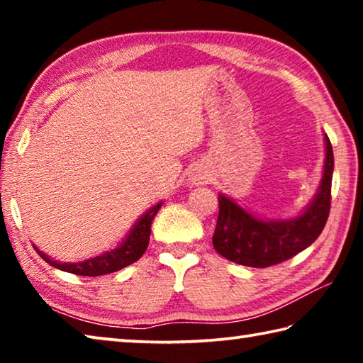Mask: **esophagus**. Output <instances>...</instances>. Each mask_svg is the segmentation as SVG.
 Segmentation results:
<instances>
[{"label": "esophagus", "instance_id": "obj_1", "mask_svg": "<svg viewBox=\"0 0 363 363\" xmlns=\"http://www.w3.org/2000/svg\"><path fill=\"white\" fill-rule=\"evenodd\" d=\"M201 179H205L203 174H201V173H195V174H194V181H195V182H199V181H201Z\"/></svg>", "mask_w": 363, "mask_h": 363}]
</instances>
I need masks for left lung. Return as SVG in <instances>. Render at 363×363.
I'll return each mask as SVG.
<instances>
[{
	"label": "left lung",
	"mask_w": 363,
	"mask_h": 363,
	"mask_svg": "<svg viewBox=\"0 0 363 363\" xmlns=\"http://www.w3.org/2000/svg\"><path fill=\"white\" fill-rule=\"evenodd\" d=\"M327 158L323 179L315 199L301 216L290 220H261L251 216L235 201L219 195V214L213 247L220 256L248 267H269L291 259L314 243L327 224L331 206L333 149L325 136Z\"/></svg>",
	"instance_id": "obj_1"
}]
</instances>
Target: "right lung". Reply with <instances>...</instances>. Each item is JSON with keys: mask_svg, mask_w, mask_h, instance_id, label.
Masks as SVG:
<instances>
[{"mask_svg": "<svg viewBox=\"0 0 363 363\" xmlns=\"http://www.w3.org/2000/svg\"><path fill=\"white\" fill-rule=\"evenodd\" d=\"M160 208H162V203L150 208V210L138 220L136 225L133 227V230L128 233L126 240L123 242L118 248L107 251V253H104L101 256H96L93 259H86L82 262H57L51 259L48 255L41 253L36 247L35 250L38 251V255L43 259L48 264H51L52 267H57L60 270H65V272L75 275H83V277H99V275L116 272V270L136 262L139 257L145 253L150 240L152 220L155 218Z\"/></svg>", "mask_w": 363, "mask_h": 363, "instance_id": "right-lung-1", "label": "right lung"}]
</instances>
